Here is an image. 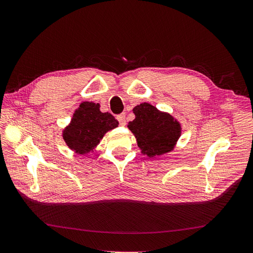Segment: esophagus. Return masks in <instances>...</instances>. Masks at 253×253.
<instances>
[{"label": "esophagus", "mask_w": 253, "mask_h": 253, "mask_svg": "<svg viewBox=\"0 0 253 253\" xmlns=\"http://www.w3.org/2000/svg\"><path fill=\"white\" fill-rule=\"evenodd\" d=\"M116 118H117L120 126H126V113H121V114L117 115Z\"/></svg>", "instance_id": "esophagus-1"}]
</instances>
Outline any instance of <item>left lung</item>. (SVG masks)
<instances>
[{"label":"left lung","instance_id":"left-lung-1","mask_svg":"<svg viewBox=\"0 0 253 253\" xmlns=\"http://www.w3.org/2000/svg\"><path fill=\"white\" fill-rule=\"evenodd\" d=\"M133 113L135 119L128 122L127 127L135 135L143 154L154 157L173 150L181 132L179 122L145 102L135 106Z\"/></svg>","mask_w":253,"mask_h":253}]
</instances>
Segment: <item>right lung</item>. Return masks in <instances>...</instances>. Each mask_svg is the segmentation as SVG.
<instances>
[{
    "label": "right lung",
    "mask_w": 253,
    "mask_h": 253,
    "mask_svg": "<svg viewBox=\"0 0 253 253\" xmlns=\"http://www.w3.org/2000/svg\"><path fill=\"white\" fill-rule=\"evenodd\" d=\"M98 103L82 102L63 131V138L72 150L85 154L100 142L104 134L118 126L112 114L102 113Z\"/></svg>",
    "instance_id": "add662e5"
}]
</instances>
